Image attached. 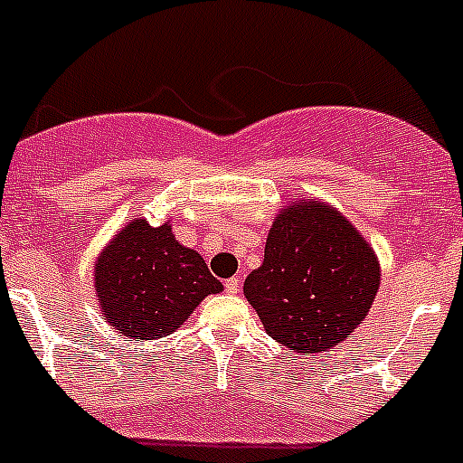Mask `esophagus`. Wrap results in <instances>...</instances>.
I'll return each mask as SVG.
<instances>
[{"instance_id":"esophagus-1","label":"esophagus","mask_w":463,"mask_h":463,"mask_svg":"<svg viewBox=\"0 0 463 463\" xmlns=\"http://www.w3.org/2000/svg\"><path fill=\"white\" fill-rule=\"evenodd\" d=\"M237 290H240V279H237V276H232V279L226 280V292L235 295Z\"/></svg>"}]
</instances>
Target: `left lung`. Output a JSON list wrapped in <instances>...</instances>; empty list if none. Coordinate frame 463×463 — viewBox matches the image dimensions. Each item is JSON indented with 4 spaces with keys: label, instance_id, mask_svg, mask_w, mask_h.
<instances>
[{
    "label": "left lung",
    "instance_id": "left-lung-1",
    "mask_svg": "<svg viewBox=\"0 0 463 463\" xmlns=\"http://www.w3.org/2000/svg\"><path fill=\"white\" fill-rule=\"evenodd\" d=\"M379 283L373 244L343 212L310 196L280 207L244 297L276 343L310 356L331 352L358 329Z\"/></svg>",
    "mask_w": 463,
    "mask_h": 463
}]
</instances>
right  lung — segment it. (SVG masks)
I'll list each match as a JSON object with an SVG mask.
<instances>
[{"label":"right lung","mask_w":463,"mask_h":463,"mask_svg":"<svg viewBox=\"0 0 463 463\" xmlns=\"http://www.w3.org/2000/svg\"><path fill=\"white\" fill-rule=\"evenodd\" d=\"M93 288L109 326L139 343L173 334L207 295L223 290L171 223L155 228L144 217L129 219L98 253Z\"/></svg>","instance_id":"right-lung-1"}]
</instances>
